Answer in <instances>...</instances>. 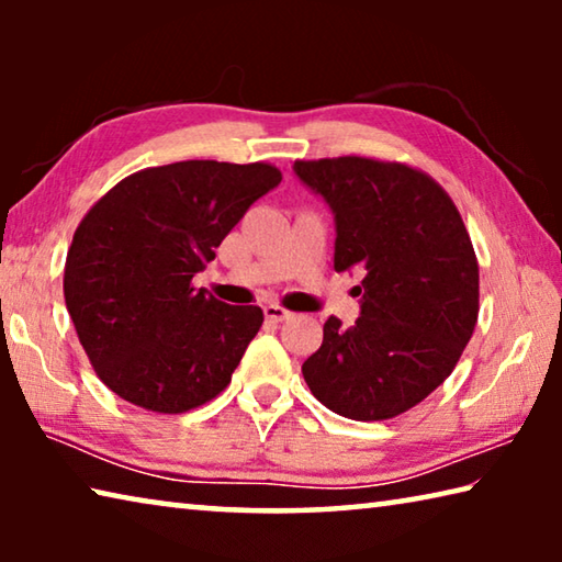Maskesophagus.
Segmentation results:
<instances>
[{"label":"esophagus","instance_id":"obj_1","mask_svg":"<svg viewBox=\"0 0 562 562\" xmlns=\"http://www.w3.org/2000/svg\"><path fill=\"white\" fill-rule=\"evenodd\" d=\"M265 317H268L270 322H284L292 317V312L284 310L282 304H268V307H265Z\"/></svg>","mask_w":562,"mask_h":562}]
</instances>
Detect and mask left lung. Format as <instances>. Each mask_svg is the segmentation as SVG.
<instances>
[{"label":"left lung","instance_id":"1","mask_svg":"<svg viewBox=\"0 0 562 562\" xmlns=\"http://www.w3.org/2000/svg\"><path fill=\"white\" fill-rule=\"evenodd\" d=\"M294 173L335 213V270L364 272L361 317L325 322L304 382L339 416L394 418L443 384L479 322L469 231L429 173L396 160H294Z\"/></svg>","mask_w":562,"mask_h":562}]
</instances>
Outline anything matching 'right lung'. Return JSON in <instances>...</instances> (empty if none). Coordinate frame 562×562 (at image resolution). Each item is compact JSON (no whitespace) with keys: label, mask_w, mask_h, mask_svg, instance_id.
I'll list each match as a JSON object with an SVG mask.
<instances>
[{"label":"right lung","mask_w":562,"mask_h":562,"mask_svg":"<svg viewBox=\"0 0 562 562\" xmlns=\"http://www.w3.org/2000/svg\"><path fill=\"white\" fill-rule=\"evenodd\" d=\"M280 180L262 160H180L131 173L91 205L66 255L64 300L113 394L186 414L231 384L262 310L215 300L193 278Z\"/></svg>","instance_id":"right-lung-1"}]
</instances>
